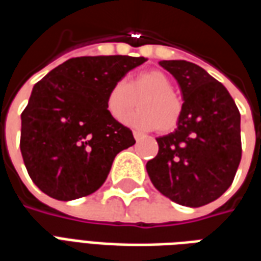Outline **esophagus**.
Segmentation results:
<instances>
[{"label":"esophagus","instance_id":"1","mask_svg":"<svg viewBox=\"0 0 261 261\" xmlns=\"http://www.w3.org/2000/svg\"><path fill=\"white\" fill-rule=\"evenodd\" d=\"M133 136H134V138H136V141H140V140H142V134L141 133H138V131H134V133H133Z\"/></svg>","mask_w":261,"mask_h":261}]
</instances>
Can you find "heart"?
Masks as SVG:
<instances>
[{"label": "heart", "mask_w": 261, "mask_h": 261, "mask_svg": "<svg viewBox=\"0 0 261 261\" xmlns=\"http://www.w3.org/2000/svg\"><path fill=\"white\" fill-rule=\"evenodd\" d=\"M137 103L141 108L125 120L138 130H153L166 134L179 124L183 114V100L173 92V82L168 75L149 69L134 75L127 84L119 81L106 95V109L112 119L121 121Z\"/></svg>", "instance_id": "b5f03b06"}]
</instances>
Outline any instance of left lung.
<instances>
[{
    "instance_id": "obj_1",
    "label": "left lung",
    "mask_w": 261,
    "mask_h": 261,
    "mask_svg": "<svg viewBox=\"0 0 261 261\" xmlns=\"http://www.w3.org/2000/svg\"><path fill=\"white\" fill-rule=\"evenodd\" d=\"M183 93V114L173 133L158 137V155L147 162L152 185L172 201L201 207L232 185L242 158L241 113L221 82L185 61H161Z\"/></svg>"
}]
</instances>
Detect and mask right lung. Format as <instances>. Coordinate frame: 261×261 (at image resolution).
<instances>
[{
    "label": "right lung",
    "mask_w": 261,
    "mask_h": 261,
    "mask_svg": "<svg viewBox=\"0 0 261 261\" xmlns=\"http://www.w3.org/2000/svg\"><path fill=\"white\" fill-rule=\"evenodd\" d=\"M147 59L76 57L33 86L22 112L20 152L43 193L69 201L96 192L116 155L136 144L130 128L112 119L106 95L113 84Z\"/></svg>",
    "instance_id": "1"
}]
</instances>
